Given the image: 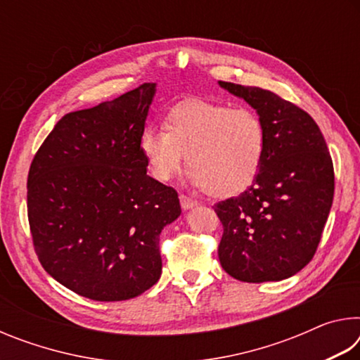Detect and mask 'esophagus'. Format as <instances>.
I'll list each match as a JSON object with an SVG mask.
<instances>
[{
  "instance_id": "1",
  "label": "esophagus",
  "mask_w": 360,
  "mask_h": 360,
  "mask_svg": "<svg viewBox=\"0 0 360 360\" xmlns=\"http://www.w3.org/2000/svg\"><path fill=\"white\" fill-rule=\"evenodd\" d=\"M179 202H181V206L182 210H192L195 208V206H198V202L197 200H193L191 197H187V195H179Z\"/></svg>"
}]
</instances>
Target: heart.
<instances>
[{
  "instance_id": "obj_1",
  "label": "heart",
  "mask_w": 360,
  "mask_h": 360,
  "mask_svg": "<svg viewBox=\"0 0 360 360\" xmlns=\"http://www.w3.org/2000/svg\"><path fill=\"white\" fill-rule=\"evenodd\" d=\"M165 127L148 125L139 138V150L155 179H172L184 158L191 163L188 184L219 198L241 193L257 178L266 131L252 109L186 101L168 112Z\"/></svg>"
}]
</instances>
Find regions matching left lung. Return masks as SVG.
Masks as SVG:
<instances>
[{
	"label": "left lung",
	"instance_id": "obj_1",
	"mask_svg": "<svg viewBox=\"0 0 360 360\" xmlns=\"http://www.w3.org/2000/svg\"><path fill=\"white\" fill-rule=\"evenodd\" d=\"M265 125L257 178L238 197L214 206L224 225L219 260L245 283L281 281L313 259L333 202V165L319 127L270 90L219 81Z\"/></svg>",
	"mask_w": 360,
	"mask_h": 360
}]
</instances>
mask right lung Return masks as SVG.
I'll return each instance as SVG.
<instances>
[{"label": "right lung", "instance_id": "1", "mask_svg": "<svg viewBox=\"0 0 360 360\" xmlns=\"http://www.w3.org/2000/svg\"><path fill=\"white\" fill-rule=\"evenodd\" d=\"M157 84L66 114L28 173V221L44 270L96 302L141 295L162 275L158 240L181 216L178 193L139 150Z\"/></svg>", "mask_w": 360, "mask_h": 360}]
</instances>
